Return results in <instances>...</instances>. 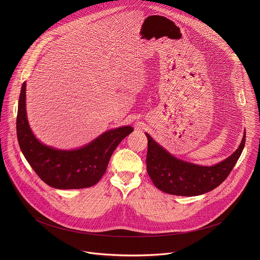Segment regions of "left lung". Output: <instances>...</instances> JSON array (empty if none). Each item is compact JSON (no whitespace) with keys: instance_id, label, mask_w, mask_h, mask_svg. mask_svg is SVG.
<instances>
[{"instance_id":"8db88e82","label":"left lung","mask_w":260,"mask_h":260,"mask_svg":"<svg viewBox=\"0 0 260 260\" xmlns=\"http://www.w3.org/2000/svg\"><path fill=\"white\" fill-rule=\"evenodd\" d=\"M148 139L146 165L149 176L158 189L178 196H197L220 185L229 175L245 145V131L238 148L212 166L190 163L170 154L145 133Z\"/></svg>"}]
</instances>
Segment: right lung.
I'll return each instance as SVG.
<instances>
[{
  "label": "right lung",
  "instance_id": "right-lung-1",
  "mask_svg": "<svg viewBox=\"0 0 260 260\" xmlns=\"http://www.w3.org/2000/svg\"><path fill=\"white\" fill-rule=\"evenodd\" d=\"M133 130L131 126L110 129L73 150L43 144L30 128L26 111V82L22 85L17 115L19 145L38 176L53 188L81 189L95 185L104 175L114 150Z\"/></svg>",
  "mask_w": 260,
  "mask_h": 260
}]
</instances>
